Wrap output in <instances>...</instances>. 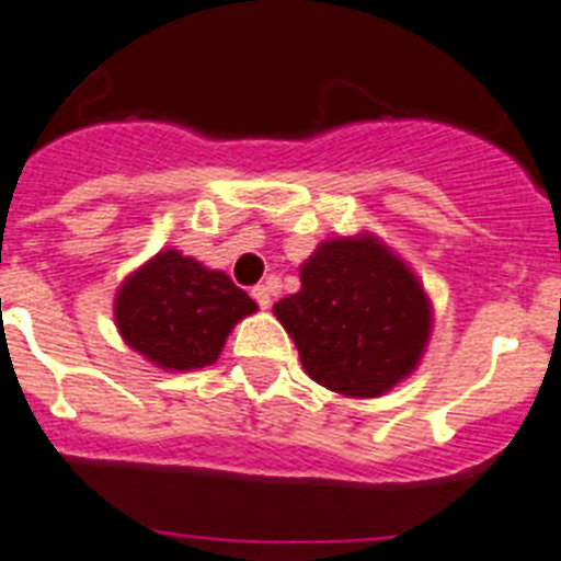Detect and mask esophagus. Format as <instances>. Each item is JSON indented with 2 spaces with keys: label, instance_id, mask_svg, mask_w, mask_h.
<instances>
[{
  "label": "esophagus",
  "instance_id": "obj_1",
  "mask_svg": "<svg viewBox=\"0 0 561 561\" xmlns=\"http://www.w3.org/2000/svg\"><path fill=\"white\" fill-rule=\"evenodd\" d=\"M251 296L256 299L259 308H267V305H271V288H267V285H256V288L251 290Z\"/></svg>",
  "mask_w": 561,
  "mask_h": 561
}]
</instances>
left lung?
Instances as JSON below:
<instances>
[{
	"label": "left lung",
	"instance_id": "obj_1",
	"mask_svg": "<svg viewBox=\"0 0 561 561\" xmlns=\"http://www.w3.org/2000/svg\"><path fill=\"white\" fill-rule=\"evenodd\" d=\"M302 368L345 397H382L416 368L431 305L379 239H331L302 265V290L273 305Z\"/></svg>",
	"mask_w": 561,
	"mask_h": 561
}]
</instances>
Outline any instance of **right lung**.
I'll list each match as a JSON object with an SVG mask.
<instances>
[{
	"label": "right lung",
	"instance_id": "right-lung-1",
	"mask_svg": "<svg viewBox=\"0 0 561 561\" xmlns=\"http://www.w3.org/2000/svg\"><path fill=\"white\" fill-rule=\"evenodd\" d=\"M116 328L134 351L168 370L214 365L230 328L256 310L222 271L162 251L116 294Z\"/></svg>",
	"mask_w": 561,
	"mask_h": 561
}]
</instances>
